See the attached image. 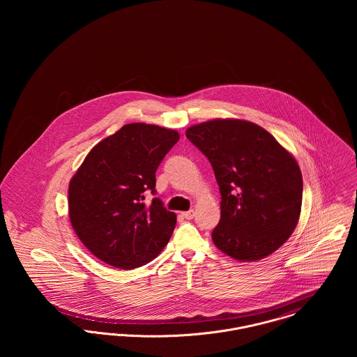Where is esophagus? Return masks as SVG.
Instances as JSON below:
<instances>
[{
    "mask_svg": "<svg viewBox=\"0 0 357 357\" xmlns=\"http://www.w3.org/2000/svg\"><path fill=\"white\" fill-rule=\"evenodd\" d=\"M182 215H183V218H186V220H192V218L195 217V211H194V210H188V211L182 213Z\"/></svg>",
    "mask_w": 357,
    "mask_h": 357,
    "instance_id": "34e87169",
    "label": "esophagus"
}]
</instances>
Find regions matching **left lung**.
<instances>
[{
  "label": "left lung",
  "instance_id": "obj_1",
  "mask_svg": "<svg viewBox=\"0 0 357 357\" xmlns=\"http://www.w3.org/2000/svg\"><path fill=\"white\" fill-rule=\"evenodd\" d=\"M187 139L208 159L221 192L215 246L231 258L262 259L294 231L303 204L296 159L252 121L215 119L187 128Z\"/></svg>",
  "mask_w": 357,
  "mask_h": 357
}]
</instances>
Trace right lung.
<instances>
[{
    "mask_svg": "<svg viewBox=\"0 0 357 357\" xmlns=\"http://www.w3.org/2000/svg\"><path fill=\"white\" fill-rule=\"evenodd\" d=\"M179 134L146 123L126 124L98 143L69 182V220L85 248L102 262L135 269L153 261L176 225L156 194L155 172Z\"/></svg>",
    "mask_w": 357,
    "mask_h": 357,
    "instance_id": "obj_1",
    "label": "right lung"
}]
</instances>
